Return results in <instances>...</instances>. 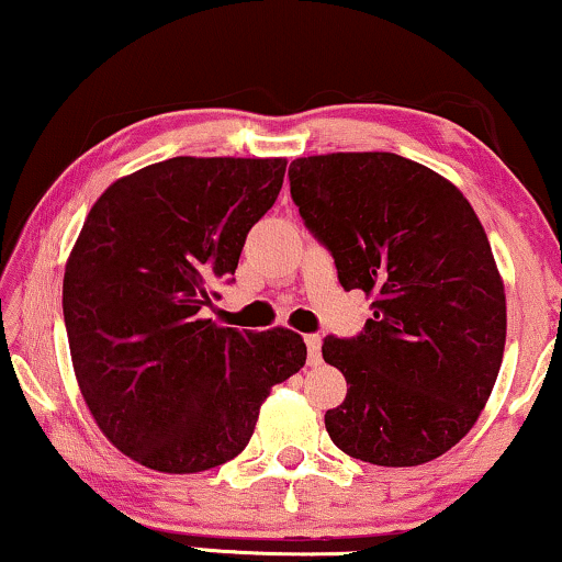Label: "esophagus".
<instances>
[{"mask_svg":"<svg viewBox=\"0 0 562 562\" xmlns=\"http://www.w3.org/2000/svg\"><path fill=\"white\" fill-rule=\"evenodd\" d=\"M304 344H307L310 363H317L319 356H323V338H319V335H307V338H304Z\"/></svg>","mask_w":562,"mask_h":562,"instance_id":"esophagus-1","label":"esophagus"}]
</instances>
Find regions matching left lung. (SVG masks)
I'll return each instance as SVG.
<instances>
[{"mask_svg": "<svg viewBox=\"0 0 562 562\" xmlns=\"http://www.w3.org/2000/svg\"><path fill=\"white\" fill-rule=\"evenodd\" d=\"M291 199L333 252L346 291L374 315L356 338H325L344 371L330 439L379 468H415L470 434L506 346V291L462 191L392 151H333L289 167Z\"/></svg>", "mask_w": 562, "mask_h": 562, "instance_id": "8db88e82", "label": "left lung"}]
</instances>
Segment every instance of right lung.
Here are the masks:
<instances>
[{
	"label": "right lung",
	"instance_id": "add662e5",
	"mask_svg": "<svg viewBox=\"0 0 562 562\" xmlns=\"http://www.w3.org/2000/svg\"><path fill=\"white\" fill-rule=\"evenodd\" d=\"M283 172V157H172L123 175L85 218L64 271L71 367L105 439L144 468L235 459L271 387L307 361L289 327L203 317Z\"/></svg>",
	"mask_w": 562,
	"mask_h": 562
}]
</instances>
